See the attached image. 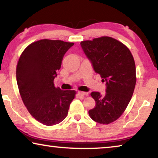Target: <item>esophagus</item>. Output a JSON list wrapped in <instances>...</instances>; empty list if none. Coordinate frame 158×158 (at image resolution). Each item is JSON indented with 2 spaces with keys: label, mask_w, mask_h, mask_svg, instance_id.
I'll use <instances>...</instances> for the list:
<instances>
[{
  "label": "esophagus",
  "mask_w": 158,
  "mask_h": 158,
  "mask_svg": "<svg viewBox=\"0 0 158 158\" xmlns=\"http://www.w3.org/2000/svg\"><path fill=\"white\" fill-rule=\"evenodd\" d=\"M77 95H78L79 97L81 98H83L84 97V96H87L88 95H89V93H85V92H81V91H79L78 93H77Z\"/></svg>",
  "instance_id": "1"
}]
</instances>
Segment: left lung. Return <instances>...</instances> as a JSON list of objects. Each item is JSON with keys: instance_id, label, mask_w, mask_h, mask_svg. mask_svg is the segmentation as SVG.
I'll use <instances>...</instances> for the list:
<instances>
[{"instance_id": "1", "label": "left lung", "mask_w": 158, "mask_h": 158, "mask_svg": "<svg viewBox=\"0 0 158 158\" xmlns=\"http://www.w3.org/2000/svg\"><path fill=\"white\" fill-rule=\"evenodd\" d=\"M81 47L96 73L106 82V93L92 92L95 106L90 117L100 124H109L123 113L132 98L136 84V68L128 48L110 37L83 41Z\"/></svg>"}]
</instances>
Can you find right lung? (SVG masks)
I'll use <instances>...</instances> for the list:
<instances>
[{
  "mask_svg": "<svg viewBox=\"0 0 158 158\" xmlns=\"http://www.w3.org/2000/svg\"><path fill=\"white\" fill-rule=\"evenodd\" d=\"M73 42L41 40L26 48L17 66V81L23 102L34 118L45 125H54L67 116L74 90L56 88L64 55Z\"/></svg>",
  "mask_w": 158,
  "mask_h": 158,
  "instance_id": "1",
  "label": "right lung"
}]
</instances>
